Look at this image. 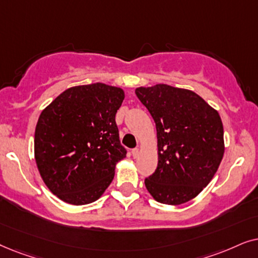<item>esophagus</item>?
<instances>
[{
	"label": "esophagus",
	"instance_id": "1",
	"mask_svg": "<svg viewBox=\"0 0 258 258\" xmlns=\"http://www.w3.org/2000/svg\"><path fill=\"white\" fill-rule=\"evenodd\" d=\"M139 154H140V150H139V149L132 150V156H133V158H138Z\"/></svg>",
	"mask_w": 258,
	"mask_h": 258
}]
</instances>
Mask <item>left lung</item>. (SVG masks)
<instances>
[{
    "label": "left lung",
    "instance_id": "1",
    "mask_svg": "<svg viewBox=\"0 0 258 258\" xmlns=\"http://www.w3.org/2000/svg\"><path fill=\"white\" fill-rule=\"evenodd\" d=\"M136 94L157 128L158 166L145 179L147 191L159 203H186L210 183L223 159L221 116L190 89L158 84Z\"/></svg>",
    "mask_w": 258,
    "mask_h": 258
}]
</instances>
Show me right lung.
I'll use <instances>...</instances> for the list:
<instances>
[{
  "instance_id": "add662e5",
  "label": "right lung",
  "mask_w": 258,
  "mask_h": 258,
  "mask_svg": "<svg viewBox=\"0 0 258 258\" xmlns=\"http://www.w3.org/2000/svg\"><path fill=\"white\" fill-rule=\"evenodd\" d=\"M125 93L101 82L71 87L41 112L34 154L46 186L72 205L93 203L126 157L115 114Z\"/></svg>"
}]
</instances>
